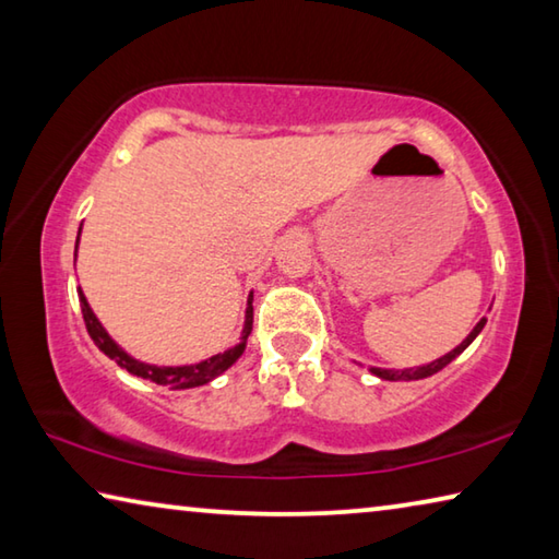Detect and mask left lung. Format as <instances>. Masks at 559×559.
I'll use <instances>...</instances> for the list:
<instances>
[{
	"label": "left lung",
	"mask_w": 559,
	"mask_h": 559,
	"mask_svg": "<svg viewBox=\"0 0 559 559\" xmlns=\"http://www.w3.org/2000/svg\"><path fill=\"white\" fill-rule=\"evenodd\" d=\"M486 328V318H480L476 328L471 330V333L466 335V340H463L461 345H456L451 349V353H447L439 359H433V362H427V365H419V367H404V370H386V367H370V372L380 377V380H390V382H412V380H424V377H431L437 374L439 370H443L451 359H456L463 349H466L473 340H476L480 335V330Z\"/></svg>",
	"instance_id": "1"
}]
</instances>
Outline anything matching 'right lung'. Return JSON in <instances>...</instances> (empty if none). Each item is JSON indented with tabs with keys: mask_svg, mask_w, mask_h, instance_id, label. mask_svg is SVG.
I'll list each match as a JSON object with an SVG mask.
<instances>
[{
	"mask_svg": "<svg viewBox=\"0 0 559 559\" xmlns=\"http://www.w3.org/2000/svg\"><path fill=\"white\" fill-rule=\"evenodd\" d=\"M79 239H81V229H79ZM79 239H75V251H73V259L75 253H79ZM79 300H81V313L83 320H86V328H88V335L93 343L98 345V349L103 355H108L112 362L122 370H128L130 374L135 377H143V380H150L155 384H163L169 386V390H192V386H202L206 382H212L214 377L224 374L229 367L236 362L243 355L246 349V340L251 335V323H253V293H249V300H246V316H243V330H241V337L239 343L234 347L224 349V353L214 355L210 359H202V362H194V365H150V362H140L132 355H128L126 349H122L116 340L108 335V330L100 325V320L93 313L86 296H83V290L79 288Z\"/></svg>",
	"mask_w": 559,
	"mask_h": 559,
	"instance_id": "right-lung-1",
	"label": "right lung"
}]
</instances>
